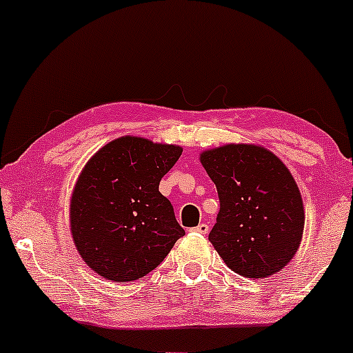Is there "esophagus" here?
I'll use <instances>...</instances> for the list:
<instances>
[{"instance_id": "esophagus-1", "label": "esophagus", "mask_w": 353, "mask_h": 353, "mask_svg": "<svg viewBox=\"0 0 353 353\" xmlns=\"http://www.w3.org/2000/svg\"><path fill=\"white\" fill-rule=\"evenodd\" d=\"M192 230H194V232H197V234H208L209 232V225L204 224V222H201V224L196 225V228H194Z\"/></svg>"}]
</instances>
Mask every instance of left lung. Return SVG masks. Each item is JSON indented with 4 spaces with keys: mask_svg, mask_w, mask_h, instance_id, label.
<instances>
[{
    "mask_svg": "<svg viewBox=\"0 0 353 353\" xmlns=\"http://www.w3.org/2000/svg\"><path fill=\"white\" fill-rule=\"evenodd\" d=\"M199 161L221 201L209 241L229 269L265 279L292 261L301 245L305 209L287 165L257 144L205 149Z\"/></svg>",
    "mask_w": 353,
    "mask_h": 353,
    "instance_id": "1",
    "label": "left lung"
}]
</instances>
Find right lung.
I'll list each match as a JSON object with an SVG mask.
<instances>
[{
	"mask_svg": "<svg viewBox=\"0 0 353 353\" xmlns=\"http://www.w3.org/2000/svg\"><path fill=\"white\" fill-rule=\"evenodd\" d=\"M182 148L123 136L81 171L70 199L72 242L89 269L111 282H132L156 269L184 229L159 182Z\"/></svg>",
	"mask_w": 353,
	"mask_h": 353,
	"instance_id": "obj_1",
	"label": "right lung"
}]
</instances>
